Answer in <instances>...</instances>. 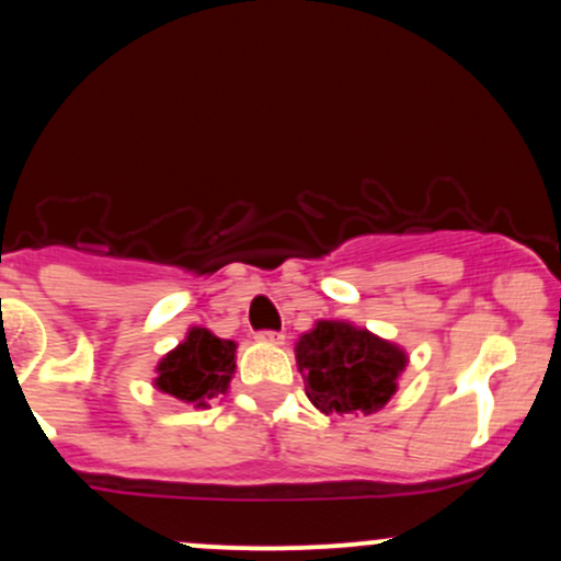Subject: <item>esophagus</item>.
Here are the masks:
<instances>
[{"instance_id": "obj_1", "label": "esophagus", "mask_w": 561, "mask_h": 561, "mask_svg": "<svg viewBox=\"0 0 561 561\" xmlns=\"http://www.w3.org/2000/svg\"><path fill=\"white\" fill-rule=\"evenodd\" d=\"M259 340H261V343L282 345V343H285V334H282V332H272V330H263V332H259Z\"/></svg>"}]
</instances>
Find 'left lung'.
<instances>
[{
    "mask_svg": "<svg viewBox=\"0 0 561 561\" xmlns=\"http://www.w3.org/2000/svg\"><path fill=\"white\" fill-rule=\"evenodd\" d=\"M295 362L321 414H375L396 396L409 356L351 321H317L295 343Z\"/></svg>",
    "mask_w": 561,
    "mask_h": 561,
    "instance_id": "8db88e82",
    "label": "left lung"
}]
</instances>
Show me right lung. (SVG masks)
I'll list each match as a JSON object with an SVG mask.
<instances>
[{
    "mask_svg": "<svg viewBox=\"0 0 561 561\" xmlns=\"http://www.w3.org/2000/svg\"><path fill=\"white\" fill-rule=\"evenodd\" d=\"M237 343L221 340L205 327H192L186 337L158 364L156 388L160 392L205 409L208 401L227 396L237 369Z\"/></svg>",
    "mask_w": 561,
    "mask_h": 561,
    "instance_id": "add662e5",
    "label": "right lung"
}]
</instances>
